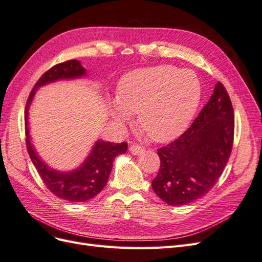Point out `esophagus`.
I'll return each instance as SVG.
<instances>
[{"label":"esophagus","instance_id":"esophagus-1","mask_svg":"<svg viewBox=\"0 0 262 262\" xmlns=\"http://www.w3.org/2000/svg\"><path fill=\"white\" fill-rule=\"evenodd\" d=\"M129 149H130V152H131L133 155H138V154H140L141 152H143L144 147L139 145V144H132Z\"/></svg>","mask_w":262,"mask_h":262}]
</instances>
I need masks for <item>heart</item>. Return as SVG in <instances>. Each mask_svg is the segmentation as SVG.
Returning a JSON list of instances; mask_svg holds the SVG:
<instances>
[{"mask_svg": "<svg viewBox=\"0 0 262 262\" xmlns=\"http://www.w3.org/2000/svg\"><path fill=\"white\" fill-rule=\"evenodd\" d=\"M200 97L199 78L191 70L172 66L139 69L121 78L112 113L120 122L139 113L142 132L155 142H167L185 131Z\"/></svg>", "mask_w": 262, "mask_h": 262, "instance_id": "heart-1", "label": "heart"}]
</instances>
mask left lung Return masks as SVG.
Wrapping results in <instances>:
<instances>
[{
	"mask_svg": "<svg viewBox=\"0 0 262 262\" xmlns=\"http://www.w3.org/2000/svg\"><path fill=\"white\" fill-rule=\"evenodd\" d=\"M235 119L231 98L219 82L190 128L157 149L161 166L152 188L169 205L200 199L216 184L231 156Z\"/></svg>",
	"mask_w": 262,
	"mask_h": 262,
	"instance_id": "obj_1",
	"label": "left lung"
}]
</instances>
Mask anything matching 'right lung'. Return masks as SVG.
Returning <instances> with one entry per match:
<instances>
[{"instance_id": "add662e5", "label": "right lung", "mask_w": 262, "mask_h": 262, "mask_svg": "<svg viewBox=\"0 0 262 262\" xmlns=\"http://www.w3.org/2000/svg\"><path fill=\"white\" fill-rule=\"evenodd\" d=\"M85 69L80 61L69 60L55 64L39 78L34 89L31 90L25 108V134L28 154L35 167L45 182L46 187L54 195L70 202H85L98 194L106 186L110 171L113 168L115 157L126 152L128 144L112 143V142L97 141L90 156L80 168L70 172H60L49 168L38 156L30 143L28 129V108L35 92L39 86L64 78H76L84 76Z\"/></svg>"}]
</instances>
